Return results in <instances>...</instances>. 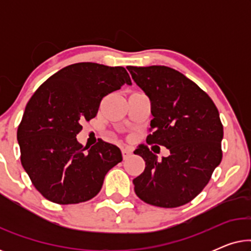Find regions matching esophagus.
Returning <instances> with one entry per match:
<instances>
[{
	"instance_id": "obj_1",
	"label": "esophagus",
	"mask_w": 251,
	"mask_h": 251,
	"mask_svg": "<svg viewBox=\"0 0 251 251\" xmlns=\"http://www.w3.org/2000/svg\"><path fill=\"white\" fill-rule=\"evenodd\" d=\"M121 152H122V156H123V160L128 159V157L131 155V151L126 149V147H122L121 149Z\"/></svg>"
}]
</instances>
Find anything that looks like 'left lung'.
I'll use <instances>...</instances> for the list:
<instances>
[{
    "instance_id": "1",
    "label": "left lung",
    "mask_w": 251,
    "mask_h": 251,
    "mask_svg": "<svg viewBox=\"0 0 251 251\" xmlns=\"http://www.w3.org/2000/svg\"><path fill=\"white\" fill-rule=\"evenodd\" d=\"M126 68L152 102V133L146 143L170 151L161 161L147 146L133 152L145 161L144 173L132 181L135 192L155 207H180L201 193L222 161L218 109L207 92L174 68Z\"/></svg>"
}]
</instances>
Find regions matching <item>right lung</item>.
<instances>
[{
  "instance_id": "obj_1",
  "label": "right lung",
  "mask_w": 251,
  "mask_h": 251,
  "mask_svg": "<svg viewBox=\"0 0 251 251\" xmlns=\"http://www.w3.org/2000/svg\"><path fill=\"white\" fill-rule=\"evenodd\" d=\"M131 80L125 67L77 63L48 78L27 102L17 138L20 161L47 200L75 204L96 197L105 175L122 161L119 147L76 140L82 123L97 115L102 98Z\"/></svg>"
}]
</instances>
